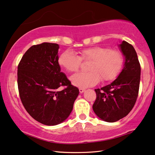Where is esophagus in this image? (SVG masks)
<instances>
[{
  "label": "esophagus",
  "mask_w": 155,
  "mask_h": 155,
  "mask_svg": "<svg viewBox=\"0 0 155 155\" xmlns=\"http://www.w3.org/2000/svg\"><path fill=\"white\" fill-rule=\"evenodd\" d=\"M79 92H80V93H83V92H85V89L81 88H81H79Z\"/></svg>",
  "instance_id": "34e87169"
}]
</instances>
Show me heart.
<instances>
[{"label":"heart","mask_w":155,"mask_h":155,"mask_svg":"<svg viewBox=\"0 0 155 155\" xmlns=\"http://www.w3.org/2000/svg\"><path fill=\"white\" fill-rule=\"evenodd\" d=\"M81 60L91 61L87 69L90 71H81L73 75L71 81L75 86L86 87L97 84L100 78L103 81L114 80L124 66V57L120 51L104 47H93L83 49L80 56L72 50L68 49L60 55L58 63L70 72L79 69Z\"/></svg>","instance_id":"b5f03b06"}]
</instances>
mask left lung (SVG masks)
Masks as SVG:
<instances>
[{
	"label": "left lung",
	"instance_id": "left-lung-1",
	"mask_svg": "<svg viewBox=\"0 0 155 155\" xmlns=\"http://www.w3.org/2000/svg\"><path fill=\"white\" fill-rule=\"evenodd\" d=\"M124 56L123 68L111 84L95 89L97 98L92 109L101 120L114 122L127 115L137 101L140 79V65L137 54L130 44L118 45Z\"/></svg>",
	"mask_w": 155,
	"mask_h": 155
}]
</instances>
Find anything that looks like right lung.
Masks as SVG:
<instances>
[{
	"label": "right lung",
	"instance_id": "1",
	"mask_svg": "<svg viewBox=\"0 0 155 155\" xmlns=\"http://www.w3.org/2000/svg\"><path fill=\"white\" fill-rule=\"evenodd\" d=\"M58 44L32 46L23 55L17 71L20 99L30 115L40 123L53 126L69 117L79 91L61 71ZM61 86L66 87L61 91Z\"/></svg>",
	"mask_w": 155,
	"mask_h": 155
}]
</instances>
